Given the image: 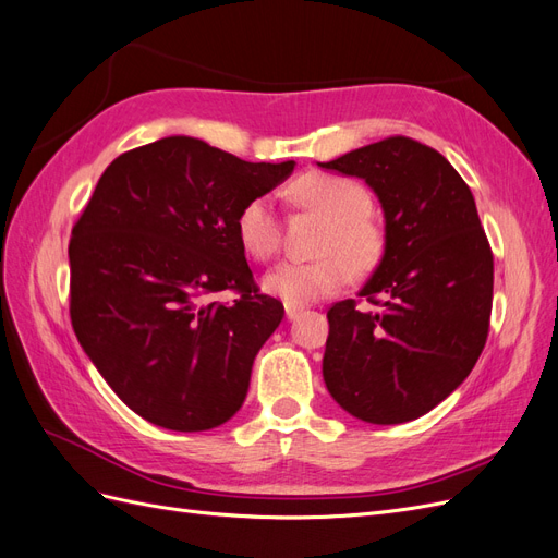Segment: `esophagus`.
<instances>
[{
	"instance_id": "esophagus-1",
	"label": "esophagus",
	"mask_w": 558,
	"mask_h": 558,
	"mask_svg": "<svg viewBox=\"0 0 558 558\" xmlns=\"http://www.w3.org/2000/svg\"><path fill=\"white\" fill-rule=\"evenodd\" d=\"M301 313H303V308H299V305H284V315H287V319H296Z\"/></svg>"
}]
</instances>
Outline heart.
<instances>
[{
	"instance_id": "obj_1",
	"label": "heart",
	"mask_w": 558,
	"mask_h": 558,
	"mask_svg": "<svg viewBox=\"0 0 558 558\" xmlns=\"http://www.w3.org/2000/svg\"><path fill=\"white\" fill-rule=\"evenodd\" d=\"M290 196L299 208L327 218L319 253L313 262H282L262 280L264 290L287 305H303L338 292L350 271L364 276L380 264L385 233L371 210V194L354 178L311 171L294 178ZM236 239L245 253L268 262L280 247V218L268 196H255L241 206L233 220Z\"/></svg>"
}]
</instances>
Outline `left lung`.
Instances as JSON below:
<instances>
[{
    "instance_id": "left-lung-1",
    "label": "left lung",
    "mask_w": 558,
    "mask_h": 558,
    "mask_svg": "<svg viewBox=\"0 0 558 558\" xmlns=\"http://www.w3.org/2000/svg\"><path fill=\"white\" fill-rule=\"evenodd\" d=\"M319 167L364 178L385 210V255L359 292L373 308L345 299L327 313V389L356 420H417L469 377L487 343L494 255L473 192L408 136Z\"/></svg>"
}]
</instances>
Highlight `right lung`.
<instances>
[{
  "label": "right lung",
  "instance_id": "right-lung-1",
  "mask_svg": "<svg viewBox=\"0 0 558 558\" xmlns=\"http://www.w3.org/2000/svg\"><path fill=\"white\" fill-rule=\"evenodd\" d=\"M294 167L167 136L101 173L71 229L69 315L85 354L143 420L187 434L243 405L284 308L259 292L233 220ZM227 289L231 302L214 299Z\"/></svg>",
  "mask_w": 558,
  "mask_h": 558
}]
</instances>
